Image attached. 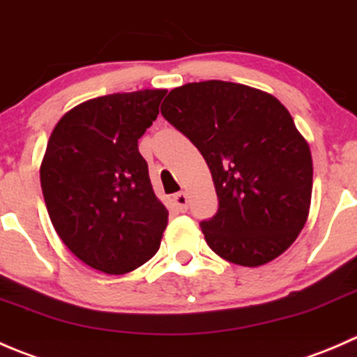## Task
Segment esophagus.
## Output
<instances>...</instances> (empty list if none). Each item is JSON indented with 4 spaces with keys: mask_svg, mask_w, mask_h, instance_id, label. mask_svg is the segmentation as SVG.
I'll return each instance as SVG.
<instances>
[{
    "mask_svg": "<svg viewBox=\"0 0 357 357\" xmlns=\"http://www.w3.org/2000/svg\"><path fill=\"white\" fill-rule=\"evenodd\" d=\"M189 201H187V194L185 192H178L174 196V204L177 206L178 211H187V208H189Z\"/></svg>",
    "mask_w": 357,
    "mask_h": 357,
    "instance_id": "obj_1",
    "label": "esophagus"
}]
</instances>
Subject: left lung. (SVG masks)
<instances>
[{"label":"left lung","mask_w":357,"mask_h":357,"mask_svg":"<svg viewBox=\"0 0 357 357\" xmlns=\"http://www.w3.org/2000/svg\"><path fill=\"white\" fill-rule=\"evenodd\" d=\"M161 114L210 168L218 211L201 222L227 262L259 267L287 252L305 225L312 156L288 109L271 93L229 81L174 88Z\"/></svg>","instance_id":"obj_1"}]
</instances>
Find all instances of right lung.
I'll use <instances>...</instances> for the list:
<instances>
[{
	"label": "right lung",
	"instance_id": "right-lung-1",
	"mask_svg": "<svg viewBox=\"0 0 357 357\" xmlns=\"http://www.w3.org/2000/svg\"><path fill=\"white\" fill-rule=\"evenodd\" d=\"M167 90L90 98L55 125L40 167L55 231L86 266L132 273L160 250L168 210L156 197L139 139Z\"/></svg>",
	"mask_w": 357,
	"mask_h": 357
}]
</instances>
